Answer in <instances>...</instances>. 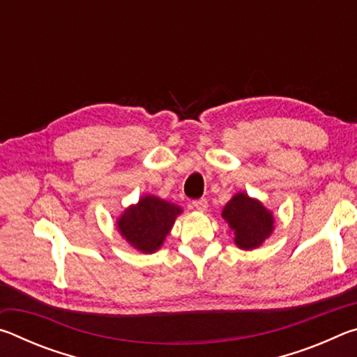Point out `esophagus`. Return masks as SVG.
Masks as SVG:
<instances>
[{
    "label": "esophagus",
    "mask_w": 357,
    "mask_h": 357,
    "mask_svg": "<svg viewBox=\"0 0 357 357\" xmlns=\"http://www.w3.org/2000/svg\"><path fill=\"white\" fill-rule=\"evenodd\" d=\"M193 208L197 211H200V213H204V211L208 209V202L206 198H200V200H195L193 202Z\"/></svg>",
    "instance_id": "34e87169"
}]
</instances>
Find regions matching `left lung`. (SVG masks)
Returning a JSON list of instances; mask_svg holds the SVG:
<instances>
[{
    "label": "left lung",
    "mask_w": 357,
    "mask_h": 357,
    "mask_svg": "<svg viewBox=\"0 0 357 357\" xmlns=\"http://www.w3.org/2000/svg\"><path fill=\"white\" fill-rule=\"evenodd\" d=\"M222 217L234 233V244L244 250L257 249L274 229L273 213L244 192L236 193L225 204Z\"/></svg>",
    "instance_id": "left-lung-1"
}]
</instances>
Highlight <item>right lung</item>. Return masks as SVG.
Instances as JSON below:
<instances>
[{"label": "right lung", "mask_w": 357, "mask_h": 357, "mask_svg": "<svg viewBox=\"0 0 357 357\" xmlns=\"http://www.w3.org/2000/svg\"><path fill=\"white\" fill-rule=\"evenodd\" d=\"M183 209L159 197H142L116 220L118 231L134 249L143 253L159 250Z\"/></svg>", "instance_id": "right-lung-1"}]
</instances>
